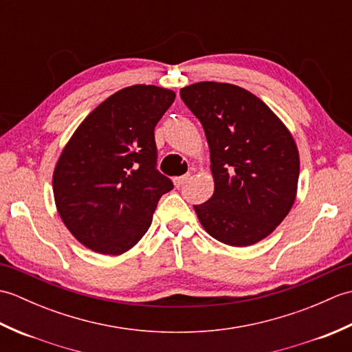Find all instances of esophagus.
<instances>
[{
  "mask_svg": "<svg viewBox=\"0 0 352 352\" xmlns=\"http://www.w3.org/2000/svg\"><path fill=\"white\" fill-rule=\"evenodd\" d=\"M190 178V174H184V175H182V177H175V178H172V183H174V186L175 188H182V186L188 182Z\"/></svg>",
  "mask_w": 352,
  "mask_h": 352,
  "instance_id": "obj_1",
  "label": "esophagus"
}]
</instances>
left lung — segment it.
Segmentation results:
<instances>
[{"label":"left lung","mask_w":352,"mask_h":352,"mask_svg":"<svg viewBox=\"0 0 352 352\" xmlns=\"http://www.w3.org/2000/svg\"><path fill=\"white\" fill-rule=\"evenodd\" d=\"M180 96L210 148L214 192L193 206L201 226L237 248L263 241L295 203L300 153L294 136L258 96L236 85L199 81Z\"/></svg>","instance_id":"1"}]
</instances>
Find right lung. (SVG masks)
Masks as SVG:
<instances>
[{
  "label": "right lung",
  "instance_id": "1",
  "mask_svg": "<svg viewBox=\"0 0 352 352\" xmlns=\"http://www.w3.org/2000/svg\"><path fill=\"white\" fill-rule=\"evenodd\" d=\"M175 92L134 85L110 95L66 142L52 172L56 208L86 248L104 256L131 250L174 186L155 169L154 126Z\"/></svg>",
  "mask_w": 352,
  "mask_h": 352
}]
</instances>
